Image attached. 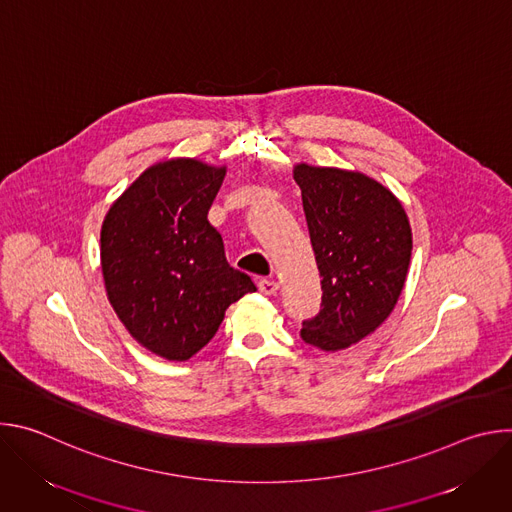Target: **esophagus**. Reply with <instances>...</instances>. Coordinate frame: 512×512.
I'll use <instances>...</instances> for the list:
<instances>
[{
    "label": "esophagus",
    "mask_w": 512,
    "mask_h": 512,
    "mask_svg": "<svg viewBox=\"0 0 512 512\" xmlns=\"http://www.w3.org/2000/svg\"><path fill=\"white\" fill-rule=\"evenodd\" d=\"M259 289H261V294H265V296H275L277 289H279V281H275V279H261L259 281Z\"/></svg>",
    "instance_id": "1"
}]
</instances>
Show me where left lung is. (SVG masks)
Wrapping results in <instances>:
<instances>
[{"label":"left lung","instance_id":"obj_1","mask_svg":"<svg viewBox=\"0 0 512 512\" xmlns=\"http://www.w3.org/2000/svg\"><path fill=\"white\" fill-rule=\"evenodd\" d=\"M294 180L322 277V310L300 336L344 350L393 312L409 269L413 237L399 198L367 174L298 164Z\"/></svg>","mask_w":512,"mask_h":512}]
</instances>
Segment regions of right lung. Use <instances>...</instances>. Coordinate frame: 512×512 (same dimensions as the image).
Returning a JSON list of instances; mask_svg holds the SVG:
<instances>
[{"label":"right lung","mask_w":512,"mask_h":512,"mask_svg":"<svg viewBox=\"0 0 512 512\" xmlns=\"http://www.w3.org/2000/svg\"><path fill=\"white\" fill-rule=\"evenodd\" d=\"M225 174L194 158L158 162L111 204L101 227L109 304L143 348L168 360L194 356L227 308L257 291L229 265L206 218Z\"/></svg>","instance_id":"obj_1"}]
</instances>
